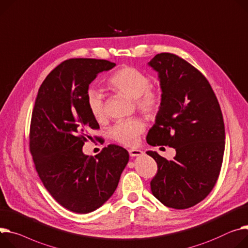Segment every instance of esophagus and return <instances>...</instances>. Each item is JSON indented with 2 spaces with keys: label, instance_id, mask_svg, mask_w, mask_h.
<instances>
[{
  "label": "esophagus",
  "instance_id": "obj_1",
  "mask_svg": "<svg viewBox=\"0 0 248 248\" xmlns=\"http://www.w3.org/2000/svg\"><path fill=\"white\" fill-rule=\"evenodd\" d=\"M129 154L131 157H137V156H142L144 154V152L139 149H130Z\"/></svg>",
  "mask_w": 248,
  "mask_h": 248
}]
</instances>
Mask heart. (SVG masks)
<instances>
[{
    "label": "heart",
    "mask_w": 248,
    "mask_h": 248,
    "mask_svg": "<svg viewBox=\"0 0 248 248\" xmlns=\"http://www.w3.org/2000/svg\"><path fill=\"white\" fill-rule=\"evenodd\" d=\"M107 83L111 89L134 99L137 108L146 115H154L161 106V94L150 88L149 76L135 67L119 68L110 76ZM86 100L92 116L98 121L102 120L105 116V108L101 92L90 88L86 94ZM144 131V122L139 118H133L114 125L111 129V137L123 145L133 146Z\"/></svg>",
    "instance_id": "b5f03b06"
}]
</instances>
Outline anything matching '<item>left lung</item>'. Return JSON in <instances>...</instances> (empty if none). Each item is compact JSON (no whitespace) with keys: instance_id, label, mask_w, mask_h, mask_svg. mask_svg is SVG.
<instances>
[{"instance_id":"left-lung-1","label":"left lung","mask_w":248,"mask_h":248,"mask_svg":"<svg viewBox=\"0 0 248 248\" xmlns=\"http://www.w3.org/2000/svg\"><path fill=\"white\" fill-rule=\"evenodd\" d=\"M148 64L158 72L162 98L147 142L176 149L172 161L147 152L158 165L151 190L166 206L188 208L211 193L217 181L225 144L222 113L211 84L185 60L163 52Z\"/></svg>"}]
</instances>
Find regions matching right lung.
Instances as JSON below:
<instances>
[{"label": "right lung", "instance_id": "right-lung-1", "mask_svg": "<svg viewBox=\"0 0 248 248\" xmlns=\"http://www.w3.org/2000/svg\"><path fill=\"white\" fill-rule=\"evenodd\" d=\"M116 64L105 60L70 59L56 66L39 89L30 129V150L45 187L61 205L76 214L100 207L115 192L129 153L109 145L85 155L89 131L99 125L86 94L98 73Z\"/></svg>", "mask_w": 248, "mask_h": 248}]
</instances>
